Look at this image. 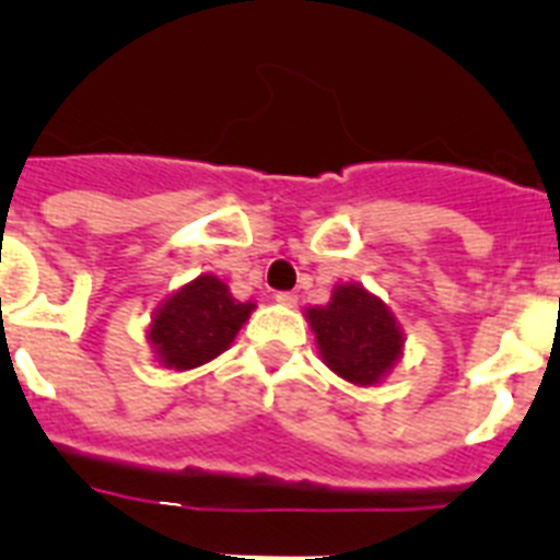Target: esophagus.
<instances>
[{"label": "esophagus", "instance_id": "34e87169", "mask_svg": "<svg viewBox=\"0 0 560 560\" xmlns=\"http://www.w3.org/2000/svg\"><path fill=\"white\" fill-rule=\"evenodd\" d=\"M275 300H277V303H280V305H285V308H294L296 300H300V296H296V291H277Z\"/></svg>", "mask_w": 560, "mask_h": 560}]
</instances>
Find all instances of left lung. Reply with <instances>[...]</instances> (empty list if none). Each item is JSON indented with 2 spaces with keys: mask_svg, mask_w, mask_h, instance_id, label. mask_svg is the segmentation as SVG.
I'll return each mask as SVG.
<instances>
[{
  "mask_svg": "<svg viewBox=\"0 0 560 560\" xmlns=\"http://www.w3.org/2000/svg\"><path fill=\"white\" fill-rule=\"evenodd\" d=\"M308 319L328 368L353 384H375L404 345L387 305L361 285H339L325 308H308Z\"/></svg>",
  "mask_w": 560,
  "mask_h": 560,
  "instance_id": "8db88e82",
  "label": "left lung"
}]
</instances>
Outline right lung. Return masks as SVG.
I'll list each match as a JSON object with an SVG mask.
<instances>
[{"instance_id":"right-lung-1","label":"right lung","mask_w":560,"mask_h":560,"mask_svg":"<svg viewBox=\"0 0 560 560\" xmlns=\"http://www.w3.org/2000/svg\"><path fill=\"white\" fill-rule=\"evenodd\" d=\"M252 308V303L235 300L221 280L205 275L167 300L153 319L151 341L167 368H199L230 348Z\"/></svg>"}]
</instances>
